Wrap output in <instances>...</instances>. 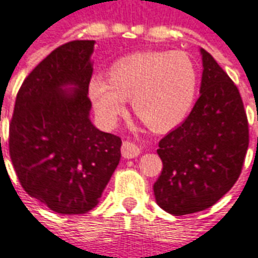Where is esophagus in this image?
Segmentation results:
<instances>
[{"label": "esophagus", "instance_id": "esophagus-1", "mask_svg": "<svg viewBox=\"0 0 258 258\" xmlns=\"http://www.w3.org/2000/svg\"><path fill=\"white\" fill-rule=\"evenodd\" d=\"M141 153V149L138 146L130 142V141H124L123 145H121V155L125 159H134Z\"/></svg>", "mask_w": 258, "mask_h": 258}]
</instances>
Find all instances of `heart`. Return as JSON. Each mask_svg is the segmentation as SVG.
<instances>
[{
    "instance_id": "1",
    "label": "heart",
    "mask_w": 258,
    "mask_h": 258,
    "mask_svg": "<svg viewBox=\"0 0 258 258\" xmlns=\"http://www.w3.org/2000/svg\"><path fill=\"white\" fill-rule=\"evenodd\" d=\"M198 92V69L182 51L135 52L110 66L107 79H91L88 96L99 123L113 127L131 101L133 112L153 131L178 125Z\"/></svg>"
}]
</instances>
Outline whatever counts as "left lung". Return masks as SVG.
<instances>
[{"instance_id": "left-lung-1", "label": "left lung", "mask_w": 258, "mask_h": 258, "mask_svg": "<svg viewBox=\"0 0 258 258\" xmlns=\"http://www.w3.org/2000/svg\"><path fill=\"white\" fill-rule=\"evenodd\" d=\"M200 96L189 116L160 142L163 162L153 185L156 203L174 216L206 210L238 181L249 146L239 90L210 53L200 49Z\"/></svg>"}]
</instances>
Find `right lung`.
<instances>
[{
    "label": "right lung",
    "instance_id": "obj_1",
    "mask_svg": "<svg viewBox=\"0 0 258 258\" xmlns=\"http://www.w3.org/2000/svg\"><path fill=\"white\" fill-rule=\"evenodd\" d=\"M94 44L66 42L37 64L16 95L9 124L20 185L59 214L92 210L121 156V140L90 120Z\"/></svg>",
    "mask_w": 258,
    "mask_h": 258
}]
</instances>
